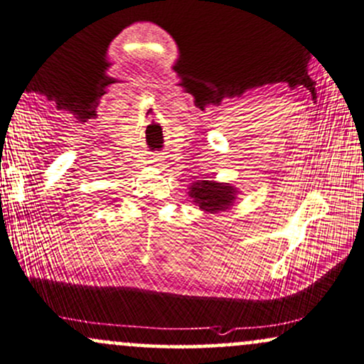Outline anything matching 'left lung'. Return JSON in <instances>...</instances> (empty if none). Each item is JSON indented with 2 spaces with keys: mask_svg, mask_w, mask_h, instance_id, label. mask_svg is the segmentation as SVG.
Segmentation results:
<instances>
[{
  "mask_svg": "<svg viewBox=\"0 0 364 364\" xmlns=\"http://www.w3.org/2000/svg\"><path fill=\"white\" fill-rule=\"evenodd\" d=\"M188 195L201 210L212 213L229 208L235 198L234 188L215 181H196Z\"/></svg>",
  "mask_w": 364,
  "mask_h": 364,
  "instance_id": "left-lung-1",
  "label": "left lung"
}]
</instances>
